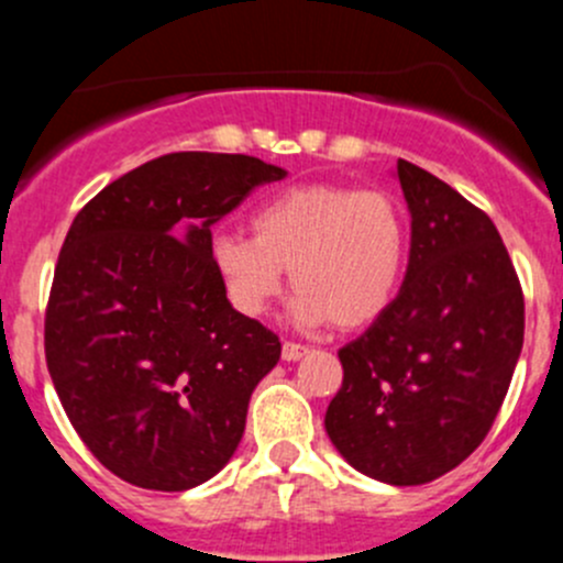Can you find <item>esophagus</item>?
Here are the masks:
<instances>
[{
    "mask_svg": "<svg viewBox=\"0 0 563 563\" xmlns=\"http://www.w3.org/2000/svg\"><path fill=\"white\" fill-rule=\"evenodd\" d=\"M283 362H297V360H302L305 354H308V349H305L302 343H291V340H286V343H283Z\"/></svg>",
    "mask_w": 563,
    "mask_h": 563,
    "instance_id": "obj_1",
    "label": "esophagus"
}]
</instances>
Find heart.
<instances>
[{
	"mask_svg": "<svg viewBox=\"0 0 563 563\" xmlns=\"http://www.w3.org/2000/svg\"><path fill=\"white\" fill-rule=\"evenodd\" d=\"M253 236L225 231L212 264L231 305L261 316L283 291L286 269L299 288L302 323L360 329L395 299L406 269L408 229L397 198L376 187L310 181L272 192L250 214Z\"/></svg>",
	"mask_w": 563,
	"mask_h": 563,
	"instance_id": "b5f03b06",
	"label": "heart"
}]
</instances>
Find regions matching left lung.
Segmentation results:
<instances>
[{
  "mask_svg": "<svg viewBox=\"0 0 563 563\" xmlns=\"http://www.w3.org/2000/svg\"><path fill=\"white\" fill-rule=\"evenodd\" d=\"M411 212L406 280L338 351L327 433L362 474L424 485L485 441L523 349L518 272L493 220L424 168L397 161Z\"/></svg>",
  "mask_w": 563,
  "mask_h": 563,
  "instance_id": "1",
  "label": "left lung"
}]
</instances>
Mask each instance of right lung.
Wrapping results in <instances>:
<instances>
[{
  "label": "right lung",
  "mask_w": 563,
  "mask_h": 563,
  "mask_svg": "<svg viewBox=\"0 0 563 563\" xmlns=\"http://www.w3.org/2000/svg\"><path fill=\"white\" fill-rule=\"evenodd\" d=\"M283 176L258 157L172 152L73 220L45 308V362L76 433L119 479L190 490L240 446L280 340L231 308L212 225Z\"/></svg>",
  "instance_id": "1"
}]
</instances>
